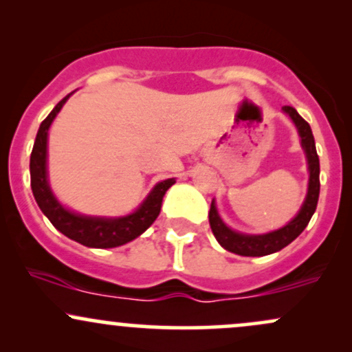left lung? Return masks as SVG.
Segmentation results:
<instances>
[{
    "label": "left lung",
    "mask_w": 352,
    "mask_h": 352,
    "mask_svg": "<svg viewBox=\"0 0 352 352\" xmlns=\"http://www.w3.org/2000/svg\"><path fill=\"white\" fill-rule=\"evenodd\" d=\"M283 111L287 113L289 117L292 118V122H294L300 137V145H302L304 152H306L309 168V187L306 200H304L299 214H297L287 226H284L283 229L279 230H274V232L261 235L241 234L229 229V227L222 222V219L219 217L217 207H215L214 200H212L210 212H208V222H210L212 232H214L215 239H217V242L223 247V249L229 250V252L237 254V256L261 257L269 256V254L274 252H279L280 249H284L285 245H289L294 239L299 237L300 232L307 227L309 220H311L312 214L316 212V207H318L320 188L319 157L318 152H316V142L314 137H312V130L306 120L297 113L296 108L285 105L283 107Z\"/></svg>",
    "instance_id": "8db88e82"
}]
</instances>
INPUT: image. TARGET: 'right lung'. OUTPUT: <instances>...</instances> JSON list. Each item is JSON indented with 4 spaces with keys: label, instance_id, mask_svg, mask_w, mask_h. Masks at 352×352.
<instances>
[{
    "label": "right lung",
    "instance_id": "obj_1",
    "mask_svg": "<svg viewBox=\"0 0 352 352\" xmlns=\"http://www.w3.org/2000/svg\"><path fill=\"white\" fill-rule=\"evenodd\" d=\"M69 95L65 96L53 108L52 113L41 122L40 130L36 133L32 157H30V175H32L34 200L41 212L50 219V222L72 241L87 247H95V249H111V247L123 245L144 234L155 222L160 214L165 192L175 184V179L158 182L142 202V206L133 214L125 215V217H88V215L75 214V212L65 208L50 188L48 173H46V145H48L50 125L53 123L58 111L61 110V107L65 105V102L69 98Z\"/></svg>",
    "mask_w": 352,
    "mask_h": 352
}]
</instances>
